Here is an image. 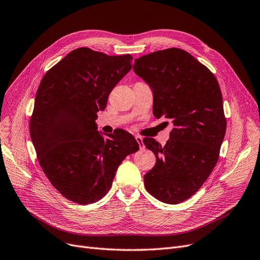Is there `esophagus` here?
Listing matches in <instances>:
<instances>
[{
  "mask_svg": "<svg viewBox=\"0 0 260 260\" xmlns=\"http://www.w3.org/2000/svg\"><path fill=\"white\" fill-rule=\"evenodd\" d=\"M135 139H136V141L138 142V145H139V148L142 150L143 148H145V146H143V142H142V138L140 137V136H136L135 137Z\"/></svg>",
  "mask_w": 260,
  "mask_h": 260,
  "instance_id": "esophagus-1",
  "label": "esophagus"
}]
</instances>
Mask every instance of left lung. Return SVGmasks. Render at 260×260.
Wrapping results in <instances>:
<instances>
[{"label":"left lung","instance_id":"1","mask_svg":"<svg viewBox=\"0 0 260 260\" xmlns=\"http://www.w3.org/2000/svg\"><path fill=\"white\" fill-rule=\"evenodd\" d=\"M133 70L153 92L154 117L172 123L165 146L143 139L156 157L145 186L161 203L180 204L203 186L217 162L226 132L222 92L214 75L179 48L140 56Z\"/></svg>","mask_w":260,"mask_h":260}]
</instances>
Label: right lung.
<instances>
[{
	"instance_id": "add662e5",
	"label": "right lung",
	"mask_w": 260,
	"mask_h": 260,
	"mask_svg": "<svg viewBox=\"0 0 260 260\" xmlns=\"http://www.w3.org/2000/svg\"><path fill=\"white\" fill-rule=\"evenodd\" d=\"M132 60L131 54L78 48L38 86L30 121L37 158L56 190L76 204L102 199L122 160L139 149L129 133L120 129L105 138L95 123L112 89L132 70Z\"/></svg>"
}]
</instances>
